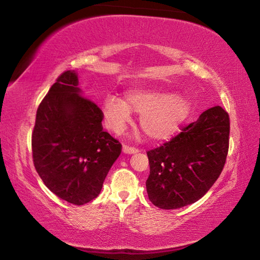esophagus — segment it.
I'll use <instances>...</instances> for the list:
<instances>
[{
    "instance_id": "obj_1",
    "label": "esophagus",
    "mask_w": 260,
    "mask_h": 260,
    "mask_svg": "<svg viewBox=\"0 0 260 260\" xmlns=\"http://www.w3.org/2000/svg\"><path fill=\"white\" fill-rule=\"evenodd\" d=\"M122 151H124L125 153H136V152H139L140 150L138 148L129 147V146H127V144H124V146H122Z\"/></svg>"
}]
</instances>
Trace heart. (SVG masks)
<instances>
[{
    "label": "heart",
    "instance_id": "1",
    "mask_svg": "<svg viewBox=\"0 0 260 260\" xmlns=\"http://www.w3.org/2000/svg\"><path fill=\"white\" fill-rule=\"evenodd\" d=\"M140 114L143 133L153 141L170 139L187 119L191 111L189 100L167 91L136 88L125 93L124 100L108 95L102 102L105 124L117 133L125 129L132 113Z\"/></svg>",
    "mask_w": 260,
    "mask_h": 260
}]
</instances>
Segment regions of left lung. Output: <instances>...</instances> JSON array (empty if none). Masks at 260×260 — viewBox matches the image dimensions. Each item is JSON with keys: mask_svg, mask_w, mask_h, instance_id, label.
<instances>
[{"mask_svg": "<svg viewBox=\"0 0 260 260\" xmlns=\"http://www.w3.org/2000/svg\"><path fill=\"white\" fill-rule=\"evenodd\" d=\"M230 116L219 105L162 146L147 152V192L153 205L174 210L195 203L217 181L230 148Z\"/></svg>", "mask_w": 260, "mask_h": 260, "instance_id": "left-lung-1", "label": "left lung"}]
</instances>
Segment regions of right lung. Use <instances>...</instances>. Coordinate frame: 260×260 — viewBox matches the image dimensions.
Here are the masks:
<instances>
[{"label": "right lung", "instance_id": "obj_1", "mask_svg": "<svg viewBox=\"0 0 260 260\" xmlns=\"http://www.w3.org/2000/svg\"><path fill=\"white\" fill-rule=\"evenodd\" d=\"M77 86V73L64 71L41 101L32 155L47 188L68 203L82 205L99 196L121 143L103 131L102 110Z\"/></svg>", "mask_w": 260, "mask_h": 260}]
</instances>
